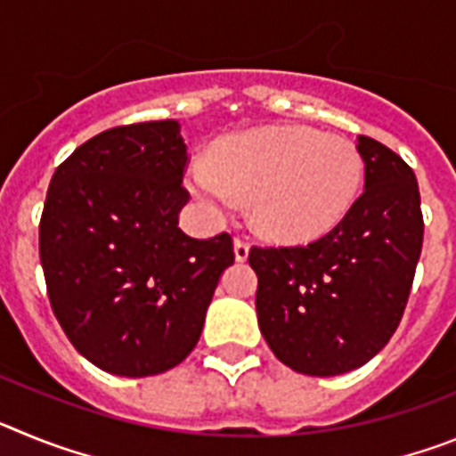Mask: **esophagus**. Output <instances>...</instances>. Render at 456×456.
<instances>
[{"label": "esophagus", "instance_id": "esophagus-1", "mask_svg": "<svg viewBox=\"0 0 456 456\" xmlns=\"http://www.w3.org/2000/svg\"><path fill=\"white\" fill-rule=\"evenodd\" d=\"M235 257L240 263H244L248 257V241L244 237H235Z\"/></svg>", "mask_w": 456, "mask_h": 456}]
</instances>
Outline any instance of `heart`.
I'll list each match as a JSON object with an SVG mask.
<instances>
[{"label": "heart", "instance_id": "obj_1", "mask_svg": "<svg viewBox=\"0 0 456 456\" xmlns=\"http://www.w3.org/2000/svg\"><path fill=\"white\" fill-rule=\"evenodd\" d=\"M187 180L212 215L235 208L237 196H251L257 231L299 244L345 219L361 191L363 159L349 139L278 125L219 141L209 162L191 164Z\"/></svg>", "mask_w": 456, "mask_h": 456}]
</instances>
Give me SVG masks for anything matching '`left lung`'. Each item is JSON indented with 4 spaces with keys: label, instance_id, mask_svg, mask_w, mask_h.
Returning a JSON list of instances; mask_svg holds the SVG:
<instances>
[{
    "label": "left lung",
    "instance_id": "1",
    "mask_svg": "<svg viewBox=\"0 0 456 456\" xmlns=\"http://www.w3.org/2000/svg\"><path fill=\"white\" fill-rule=\"evenodd\" d=\"M365 191L305 247H251L256 310L281 363L310 377L365 365L400 326L422 251L420 191L409 164L358 136Z\"/></svg>",
    "mask_w": 456,
    "mask_h": 456
}]
</instances>
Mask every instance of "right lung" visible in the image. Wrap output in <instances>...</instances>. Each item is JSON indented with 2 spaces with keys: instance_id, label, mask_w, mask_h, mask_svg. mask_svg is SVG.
Returning a JSON list of instances; mask_svg holds the SVG:
<instances>
[{
  "instance_id": "right-lung-1",
  "label": "right lung",
  "mask_w": 456,
  "mask_h": 456,
  "mask_svg": "<svg viewBox=\"0 0 456 456\" xmlns=\"http://www.w3.org/2000/svg\"><path fill=\"white\" fill-rule=\"evenodd\" d=\"M178 120L111 127L52 175L40 216L47 297L68 340L100 370L151 377L189 356L221 272L228 232L178 228L189 191Z\"/></svg>"
}]
</instances>
